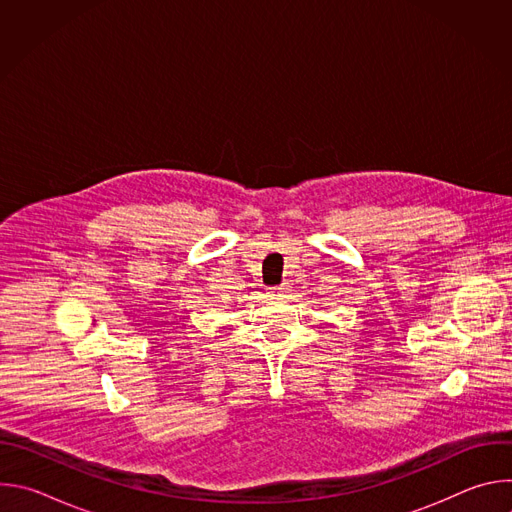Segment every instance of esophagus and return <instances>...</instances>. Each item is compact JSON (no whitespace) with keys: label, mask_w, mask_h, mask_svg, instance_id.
Wrapping results in <instances>:
<instances>
[{"label":"esophagus","mask_w":512,"mask_h":512,"mask_svg":"<svg viewBox=\"0 0 512 512\" xmlns=\"http://www.w3.org/2000/svg\"><path fill=\"white\" fill-rule=\"evenodd\" d=\"M285 291H287V285H285V283H281V285H275V287H273V294H275V296H279V298L285 294Z\"/></svg>","instance_id":"esophagus-1"}]
</instances>
